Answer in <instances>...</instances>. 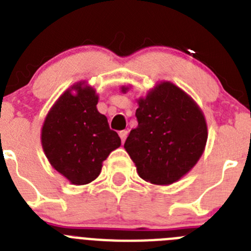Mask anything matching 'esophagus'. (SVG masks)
I'll use <instances>...</instances> for the list:
<instances>
[{
    "label": "esophagus",
    "instance_id": "34e87169",
    "mask_svg": "<svg viewBox=\"0 0 251 251\" xmlns=\"http://www.w3.org/2000/svg\"><path fill=\"white\" fill-rule=\"evenodd\" d=\"M127 136H128L127 130H121V132H119V137H121V139L123 143H124V141H126V138H127Z\"/></svg>",
    "mask_w": 251,
    "mask_h": 251
}]
</instances>
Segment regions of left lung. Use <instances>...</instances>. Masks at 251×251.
I'll use <instances>...</instances> for the list:
<instances>
[{
    "label": "left lung",
    "mask_w": 251,
    "mask_h": 251,
    "mask_svg": "<svg viewBox=\"0 0 251 251\" xmlns=\"http://www.w3.org/2000/svg\"><path fill=\"white\" fill-rule=\"evenodd\" d=\"M128 86H122L127 92ZM138 127L130 130L124 148L139 177L153 185H171L202 156L207 126L200 106L182 89L162 81L139 98Z\"/></svg>",
    "instance_id": "1"
}]
</instances>
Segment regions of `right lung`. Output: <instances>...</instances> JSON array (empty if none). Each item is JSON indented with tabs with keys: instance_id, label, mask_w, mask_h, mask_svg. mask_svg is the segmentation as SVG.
<instances>
[{
	"instance_id": "obj_1",
	"label": "right lung",
	"mask_w": 251,
	"mask_h": 251,
	"mask_svg": "<svg viewBox=\"0 0 251 251\" xmlns=\"http://www.w3.org/2000/svg\"><path fill=\"white\" fill-rule=\"evenodd\" d=\"M97 104L98 95L92 86L74 84L55 101L41 129L50 165L73 185L94 181L103 161L121 146L118 133L110 129Z\"/></svg>"
}]
</instances>
